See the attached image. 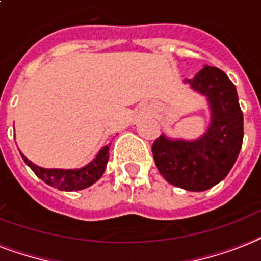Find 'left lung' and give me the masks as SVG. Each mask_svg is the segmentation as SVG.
<instances>
[{"label":"left lung","mask_w":261,"mask_h":261,"mask_svg":"<svg viewBox=\"0 0 261 261\" xmlns=\"http://www.w3.org/2000/svg\"><path fill=\"white\" fill-rule=\"evenodd\" d=\"M185 83L207 98L210 126L192 141L162 135L153 141L152 155L167 182L185 191L201 192L221 182L237 161L244 139V117L236 86L221 69L205 65Z\"/></svg>","instance_id":"obj_1"}]
</instances>
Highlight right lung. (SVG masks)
Instances as JSON below:
<instances>
[{"label":"right lung","instance_id":"add662e5","mask_svg":"<svg viewBox=\"0 0 261 261\" xmlns=\"http://www.w3.org/2000/svg\"><path fill=\"white\" fill-rule=\"evenodd\" d=\"M109 148L110 143L103 147L96 155V158L90 162L87 166L82 169H73V170H64V169H43V167L36 166L35 163L28 161L23 153L21 158L31 170L48 185L57 188L60 191H82L86 188L91 187L92 184L96 182L103 175L106 170V165L109 161Z\"/></svg>","mask_w":261,"mask_h":261}]
</instances>
